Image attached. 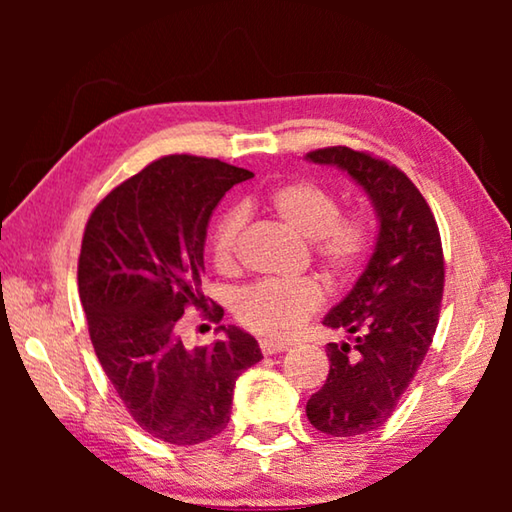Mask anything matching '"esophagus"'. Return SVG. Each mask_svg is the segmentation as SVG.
Masks as SVG:
<instances>
[{"instance_id": "1", "label": "esophagus", "mask_w": 512, "mask_h": 512, "mask_svg": "<svg viewBox=\"0 0 512 512\" xmlns=\"http://www.w3.org/2000/svg\"><path fill=\"white\" fill-rule=\"evenodd\" d=\"M259 348H262V352L271 357V354H280L284 350H289V343L273 341V339H262V341H259Z\"/></svg>"}]
</instances>
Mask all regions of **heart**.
<instances>
[{"mask_svg": "<svg viewBox=\"0 0 512 512\" xmlns=\"http://www.w3.org/2000/svg\"><path fill=\"white\" fill-rule=\"evenodd\" d=\"M266 205L277 221L314 244L316 257L334 275H348L370 248V225L359 216L343 219L339 201L316 183H289L273 189ZM246 212L232 207L214 225L212 257L221 271L235 266ZM325 293L314 280H264L237 296V316L262 334L289 336L323 305Z\"/></svg>", "mask_w": 512, "mask_h": 512, "instance_id": "1", "label": "heart"}]
</instances>
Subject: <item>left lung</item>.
Segmentation results:
<instances>
[{
  "mask_svg": "<svg viewBox=\"0 0 512 512\" xmlns=\"http://www.w3.org/2000/svg\"><path fill=\"white\" fill-rule=\"evenodd\" d=\"M307 160L348 173L377 216L366 268L323 318L352 345L327 343L329 375L307 402L318 431L352 438L391 418L429 350L443 300V246L427 201L393 164L348 146L311 151Z\"/></svg>",
  "mask_w": 512,
  "mask_h": 512,
  "instance_id": "8db88e82",
  "label": "left lung"
}]
</instances>
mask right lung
I'll use <instances>...</instances> for the list:
<instances>
[{
    "mask_svg": "<svg viewBox=\"0 0 512 512\" xmlns=\"http://www.w3.org/2000/svg\"><path fill=\"white\" fill-rule=\"evenodd\" d=\"M253 171L196 155H169L94 207L79 257V296L103 372L140 427L171 445L205 443L228 427L241 372L262 361L244 329L185 348L180 316L205 300L207 223L230 187ZM214 323L223 309L214 305Z\"/></svg>",
    "mask_w": 512,
    "mask_h": 512,
    "instance_id": "obj_1",
    "label": "right lung"
}]
</instances>
